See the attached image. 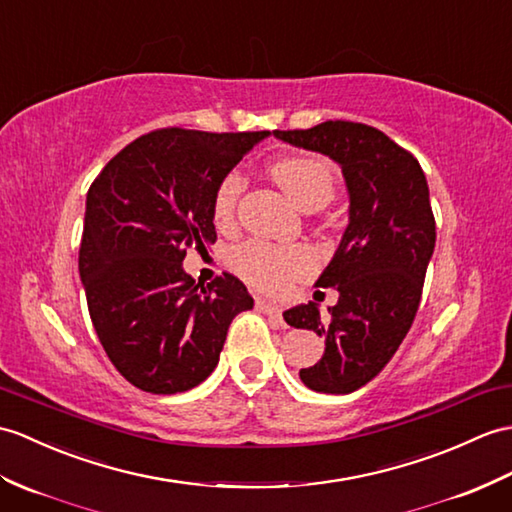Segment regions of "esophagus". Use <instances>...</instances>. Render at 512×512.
Returning <instances> with one entry per match:
<instances>
[{
	"label": "esophagus",
	"mask_w": 512,
	"mask_h": 512,
	"mask_svg": "<svg viewBox=\"0 0 512 512\" xmlns=\"http://www.w3.org/2000/svg\"><path fill=\"white\" fill-rule=\"evenodd\" d=\"M257 307H259V312L268 314L270 318H277V320H281V307H279V305L270 303V301H264V299H257Z\"/></svg>",
	"instance_id": "34e87169"
}]
</instances>
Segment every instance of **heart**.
Listing matches in <instances>:
<instances>
[{
	"instance_id": "1",
	"label": "heart",
	"mask_w": 512,
	"mask_h": 512,
	"mask_svg": "<svg viewBox=\"0 0 512 512\" xmlns=\"http://www.w3.org/2000/svg\"><path fill=\"white\" fill-rule=\"evenodd\" d=\"M270 174L296 207L320 209L334 198L336 172L331 163L316 157H288L270 165ZM244 189V176L233 170L222 178L213 194V222L227 229L235 218V207ZM231 266L248 283L259 290L281 292L294 279L310 275L316 266L314 253L305 246H275L251 240L237 246L231 255Z\"/></svg>"
}]
</instances>
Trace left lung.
Segmentation results:
<instances>
[{
  "label": "left lung",
  "instance_id": "obj_1",
  "mask_svg": "<svg viewBox=\"0 0 512 512\" xmlns=\"http://www.w3.org/2000/svg\"><path fill=\"white\" fill-rule=\"evenodd\" d=\"M275 137L334 159L347 183L349 224L316 281L336 288L338 303L320 314L310 301L283 318L325 338L323 358L301 368V382L349 395L382 373L417 316L436 244L430 189L419 161L373 126L336 120Z\"/></svg>",
  "mask_w": 512,
  "mask_h": 512
}]
</instances>
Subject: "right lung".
<instances>
[{
    "label": "right lung",
    "mask_w": 512,
    "mask_h": 512,
    "mask_svg": "<svg viewBox=\"0 0 512 512\" xmlns=\"http://www.w3.org/2000/svg\"><path fill=\"white\" fill-rule=\"evenodd\" d=\"M268 135L152 130L91 183L80 281L106 355L139 390L176 395L205 382L231 320L253 310L240 279L224 272L205 288L183 259L216 242V187Z\"/></svg>",
    "instance_id": "right-lung-1"
}]
</instances>
